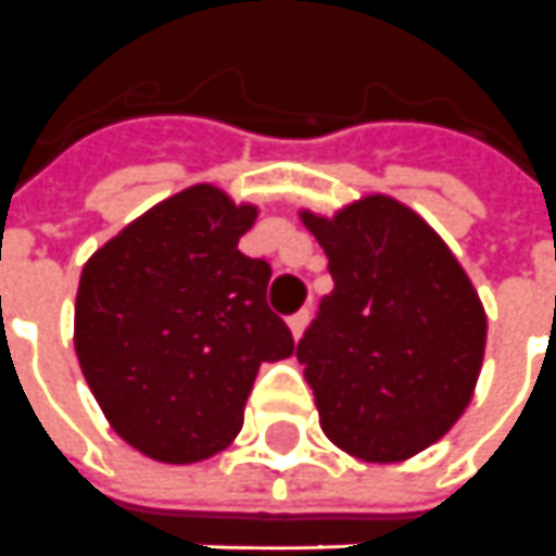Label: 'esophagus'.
<instances>
[{
	"mask_svg": "<svg viewBox=\"0 0 556 556\" xmlns=\"http://www.w3.org/2000/svg\"><path fill=\"white\" fill-rule=\"evenodd\" d=\"M287 324H290V332H293V339H300L302 332H305V327H308V308L296 312V315L290 317Z\"/></svg>",
	"mask_w": 556,
	"mask_h": 556,
	"instance_id": "34e87169",
	"label": "esophagus"
}]
</instances>
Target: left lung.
I'll use <instances>...</instances> for the list:
<instances>
[{
  "mask_svg": "<svg viewBox=\"0 0 556 556\" xmlns=\"http://www.w3.org/2000/svg\"><path fill=\"white\" fill-rule=\"evenodd\" d=\"M300 217L336 281L296 344L320 430L359 460H412L472 402L488 344L478 290L400 199L369 193L329 217Z\"/></svg>",
  "mask_w": 556,
  "mask_h": 556,
  "instance_id": "obj_1",
  "label": "left lung"
}]
</instances>
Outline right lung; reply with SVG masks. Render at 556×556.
<instances>
[{
  "label": "right lung",
  "mask_w": 556,
  "mask_h": 556,
  "mask_svg": "<svg viewBox=\"0 0 556 556\" xmlns=\"http://www.w3.org/2000/svg\"><path fill=\"white\" fill-rule=\"evenodd\" d=\"M254 202L193 184L126 224L80 269L75 354L111 430L172 466L232 445L260 363L296 344L266 305L271 269L239 251Z\"/></svg>",
  "instance_id": "1"
}]
</instances>
